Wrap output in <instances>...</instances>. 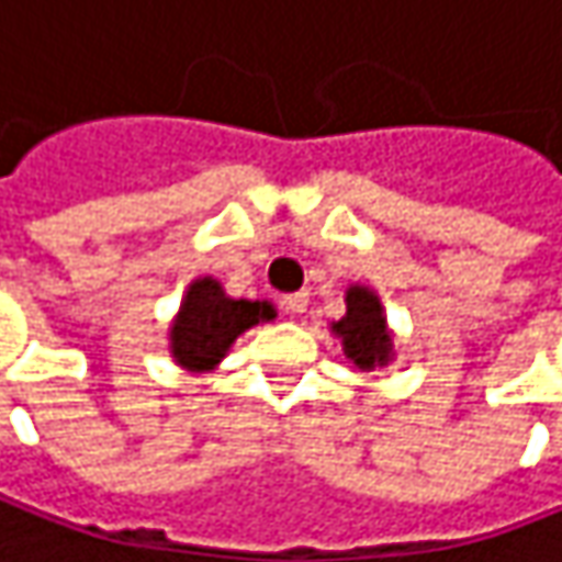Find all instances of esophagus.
Wrapping results in <instances>:
<instances>
[{"instance_id": "1", "label": "esophagus", "mask_w": 562, "mask_h": 562, "mask_svg": "<svg viewBox=\"0 0 562 562\" xmlns=\"http://www.w3.org/2000/svg\"><path fill=\"white\" fill-rule=\"evenodd\" d=\"M284 306H288L291 313H297V316H301V313H306V306H310V294H306V291L288 294V297H284Z\"/></svg>"}]
</instances>
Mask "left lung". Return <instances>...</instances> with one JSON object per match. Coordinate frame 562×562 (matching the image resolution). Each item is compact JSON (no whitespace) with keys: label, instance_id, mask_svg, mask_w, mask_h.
<instances>
[{"label":"left lung","instance_id":"1","mask_svg":"<svg viewBox=\"0 0 562 562\" xmlns=\"http://www.w3.org/2000/svg\"><path fill=\"white\" fill-rule=\"evenodd\" d=\"M333 333L341 339L345 358L361 371L383 368L393 358V339L386 333L381 297L371 288H361V284L348 288L345 316L339 323H333Z\"/></svg>","mask_w":562,"mask_h":562}]
</instances>
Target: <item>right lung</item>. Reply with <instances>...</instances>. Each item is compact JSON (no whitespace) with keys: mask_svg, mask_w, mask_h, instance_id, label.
<instances>
[{"mask_svg":"<svg viewBox=\"0 0 562 562\" xmlns=\"http://www.w3.org/2000/svg\"><path fill=\"white\" fill-rule=\"evenodd\" d=\"M274 319V306L268 301L226 297L221 281L198 278L191 281L179 316L169 329L172 358L188 371H211L221 364L229 345L246 329Z\"/></svg>","mask_w":562,"mask_h":562,"instance_id":"right-lung-1","label":"right lung"}]
</instances>
